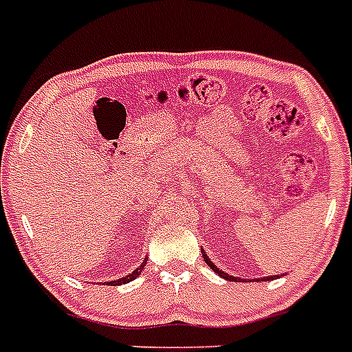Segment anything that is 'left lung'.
Instances as JSON below:
<instances>
[{
  "mask_svg": "<svg viewBox=\"0 0 352 352\" xmlns=\"http://www.w3.org/2000/svg\"><path fill=\"white\" fill-rule=\"evenodd\" d=\"M203 257H204V261H206L208 266H210V268L213 270L214 273H219V275L222 276V278H226V280H231V282H236V280H238V278H236V276L229 275V273H223L222 270L217 268V266H214V264H213V261H210V257H208L206 254H204V252H203ZM275 278H278V275H275ZM263 280H273V275H272V276H266V278H263Z\"/></svg>",
  "mask_w": 352,
  "mask_h": 352,
  "instance_id": "obj_1",
  "label": "left lung"
}]
</instances>
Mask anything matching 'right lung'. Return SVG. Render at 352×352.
Wrapping results in <instances>:
<instances>
[{
  "instance_id": "add662e5",
  "label": "right lung",
  "mask_w": 352,
  "mask_h": 352,
  "mask_svg": "<svg viewBox=\"0 0 352 352\" xmlns=\"http://www.w3.org/2000/svg\"><path fill=\"white\" fill-rule=\"evenodd\" d=\"M144 266H146V261L144 263L141 264V266H139L138 270H133L132 273H130V275H126V276H123V278H120V280H113V282H109V284H113V285H121V284H129V282H132V280H135V278H138L139 275H141V272L142 270H144Z\"/></svg>"
}]
</instances>
